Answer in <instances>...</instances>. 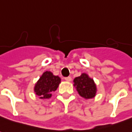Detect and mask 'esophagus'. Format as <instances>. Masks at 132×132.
I'll use <instances>...</instances> for the list:
<instances>
[{"mask_svg":"<svg viewBox=\"0 0 132 132\" xmlns=\"http://www.w3.org/2000/svg\"><path fill=\"white\" fill-rule=\"evenodd\" d=\"M64 80H66V81H68V82H70V81H71L72 80V78L71 77H66V78H64Z\"/></svg>","mask_w":132,"mask_h":132,"instance_id":"34e87169","label":"esophagus"}]
</instances>
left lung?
Segmentation results:
<instances>
[{
	"mask_svg": "<svg viewBox=\"0 0 132 132\" xmlns=\"http://www.w3.org/2000/svg\"><path fill=\"white\" fill-rule=\"evenodd\" d=\"M74 86L80 95L85 98H92L95 96L96 85L93 80L85 73H82L80 76L74 79Z\"/></svg>",
	"mask_w": 132,
	"mask_h": 132,
	"instance_id": "obj_1",
	"label": "left lung"
}]
</instances>
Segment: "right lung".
Returning a JSON list of instances; mask_svg holds the SVG:
<instances>
[{"instance_id": "1", "label": "right lung", "mask_w": 132, "mask_h": 132, "mask_svg": "<svg viewBox=\"0 0 132 132\" xmlns=\"http://www.w3.org/2000/svg\"><path fill=\"white\" fill-rule=\"evenodd\" d=\"M60 81L61 79L58 76L54 75L51 72H45L37 82L34 91L39 98H50L52 92L57 90Z\"/></svg>"}]
</instances>
